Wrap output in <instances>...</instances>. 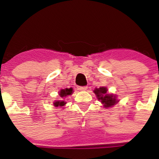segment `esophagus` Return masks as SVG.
<instances>
[{
  "label": "esophagus",
  "instance_id": "esophagus-1",
  "mask_svg": "<svg viewBox=\"0 0 159 159\" xmlns=\"http://www.w3.org/2000/svg\"><path fill=\"white\" fill-rule=\"evenodd\" d=\"M87 89V87H78V90H81V91H84Z\"/></svg>",
  "mask_w": 159,
  "mask_h": 159
}]
</instances>
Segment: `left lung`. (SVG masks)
I'll return each instance as SVG.
<instances>
[{
  "instance_id": "8db88e82",
  "label": "left lung",
  "mask_w": 159,
  "mask_h": 159,
  "mask_svg": "<svg viewBox=\"0 0 159 159\" xmlns=\"http://www.w3.org/2000/svg\"><path fill=\"white\" fill-rule=\"evenodd\" d=\"M107 89L105 87H101L99 88H96L94 90V93L96 95L97 98L103 104L105 107H111L115 104L118 102L116 99V96L113 94H108L107 93Z\"/></svg>"
}]
</instances>
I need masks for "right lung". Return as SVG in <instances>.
I'll use <instances>...</instances> for the list:
<instances>
[{"instance_id":"add662e5","label":"right lung","mask_w":159,"mask_h":159,"mask_svg":"<svg viewBox=\"0 0 159 159\" xmlns=\"http://www.w3.org/2000/svg\"><path fill=\"white\" fill-rule=\"evenodd\" d=\"M72 92H73V89H72V87H71V88H66V89H63V90L60 91L59 95L61 98H64L69 96V95H72ZM66 104V102H65L63 101V100H61V101L58 100V101L54 102V105L55 107L63 106V105H65Z\"/></svg>"}]
</instances>
